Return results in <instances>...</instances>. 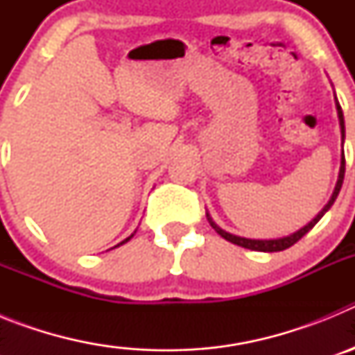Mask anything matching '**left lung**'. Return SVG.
<instances>
[{"label": "left lung", "mask_w": 355, "mask_h": 355, "mask_svg": "<svg viewBox=\"0 0 355 355\" xmlns=\"http://www.w3.org/2000/svg\"><path fill=\"white\" fill-rule=\"evenodd\" d=\"M336 110H338V119H340V128H341V140H345V119H343V112H341V106L340 103H338L336 99ZM343 178H345V155L341 153V167H340V175H338V183L336 187H334V192H332L331 199H329L327 205L324 206V209L318 213V215L313 218L311 222L307 225H304V227H300L299 231H295L293 234H290V236H283V238H275V240H250V238H241V236H236V234H231L227 233V231H224V229H220L218 225L215 224V222L211 220V216H209V213H206V216H208V222L209 225H211L213 229H215L216 233L220 234L224 240L231 241V243H234V245H240V247H245V249H250V250H259V252H279V250H284L288 249V247H291L293 243H297V241L300 240V238L304 236L306 233H309L313 227L316 225V222L322 218V216L325 215V213L331 209V206L334 205V200H336L338 193H340L341 190V184H343Z\"/></svg>", "instance_id": "1"}]
</instances>
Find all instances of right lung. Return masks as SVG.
<instances>
[{
    "instance_id": "1",
    "label": "right lung",
    "mask_w": 355,
    "mask_h": 355,
    "mask_svg": "<svg viewBox=\"0 0 355 355\" xmlns=\"http://www.w3.org/2000/svg\"><path fill=\"white\" fill-rule=\"evenodd\" d=\"M131 236H133V234H131ZM131 236H128V238H126V240H122V241H121V243H119V245H122V243H126V241H128V240H131ZM119 245H115V247H119Z\"/></svg>"
}]
</instances>
